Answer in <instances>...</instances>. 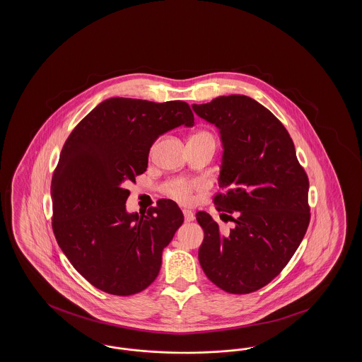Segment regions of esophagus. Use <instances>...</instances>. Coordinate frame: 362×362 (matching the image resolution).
Returning a JSON list of instances; mask_svg holds the SVG:
<instances>
[{
    "label": "esophagus",
    "instance_id": "obj_1",
    "mask_svg": "<svg viewBox=\"0 0 362 362\" xmlns=\"http://www.w3.org/2000/svg\"><path fill=\"white\" fill-rule=\"evenodd\" d=\"M183 216H185V221H186V223L194 221V218H195L194 213H192L191 210H189V209H185V210H183Z\"/></svg>",
    "mask_w": 362,
    "mask_h": 362
}]
</instances>
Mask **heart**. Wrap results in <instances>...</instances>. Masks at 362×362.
I'll use <instances>...</instances> for the list:
<instances>
[{
  "label": "heart",
  "mask_w": 362,
  "mask_h": 362,
  "mask_svg": "<svg viewBox=\"0 0 362 362\" xmlns=\"http://www.w3.org/2000/svg\"><path fill=\"white\" fill-rule=\"evenodd\" d=\"M199 134L210 136L209 133H199ZM202 189V183L199 180L179 177V179H173L171 182H168L164 187V192H165V195L173 198V201H176L182 205H189L192 202L194 192H197L198 189Z\"/></svg>",
  "instance_id": "1"
}]
</instances>
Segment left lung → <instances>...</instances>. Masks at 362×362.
Returning a JSON list of instances; mask_svg holds the SVG:
<instances>
[{
  "label": "left lung",
  "instance_id": "1",
  "mask_svg": "<svg viewBox=\"0 0 362 362\" xmlns=\"http://www.w3.org/2000/svg\"><path fill=\"white\" fill-rule=\"evenodd\" d=\"M223 142L216 209L235 226L223 233L205 211L198 258L207 278L225 292H255L288 264L310 225V182L284 124L257 100L229 95L192 104Z\"/></svg>",
  "mask_w": 362,
  "mask_h": 362
}]
</instances>
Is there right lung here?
<instances>
[{"mask_svg": "<svg viewBox=\"0 0 362 362\" xmlns=\"http://www.w3.org/2000/svg\"><path fill=\"white\" fill-rule=\"evenodd\" d=\"M182 124H194L186 102L111 98L66 139L52 175V230L95 288L130 296L158 276L163 250L183 224V213L171 199H160L146 214H130L126 187L146 171L156 139Z\"/></svg>", "mask_w": 362, "mask_h": 362, "instance_id": "1", "label": "right lung"}]
</instances>
